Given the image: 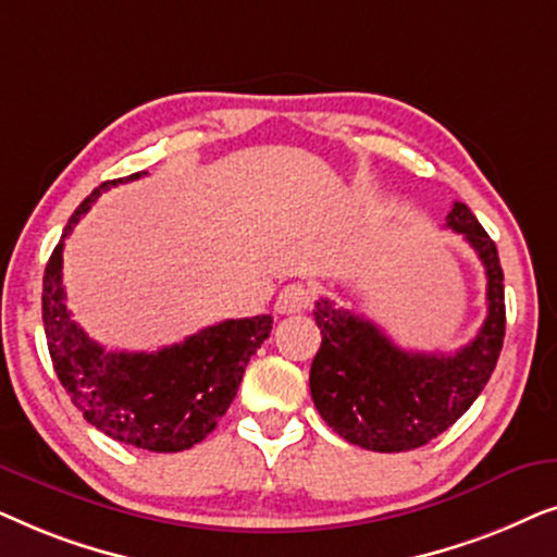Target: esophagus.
I'll return each instance as SVG.
<instances>
[{
    "instance_id": "34e87169",
    "label": "esophagus",
    "mask_w": 557,
    "mask_h": 557,
    "mask_svg": "<svg viewBox=\"0 0 557 557\" xmlns=\"http://www.w3.org/2000/svg\"><path fill=\"white\" fill-rule=\"evenodd\" d=\"M311 304V288L304 284H288L286 288H281V294L276 296V314H301L307 311Z\"/></svg>"
}]
</instances>
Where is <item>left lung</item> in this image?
<instances>
[{"label":"left lung","instance_id":"8db88e82","mask_svg":"<svg viewBox=\"0 0 557 557\" xmlns=\"http://www.w3.org/2000/svg\"><path fill=\"white\" fill-rule=\"evenodd\" d=\"M446 227L461 233L486 273V319L454 355L406 352L357 317L319 299L322 347L311 362V400L326 425L368 451H410L454 425L479 398L497 368L505 342V273L497 246L463 202H454Z\"/></svg>","mask_w":557,"mask_h":557}]
</instances>
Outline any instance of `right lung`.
<instances>
[{
	"mask_svg": "<svg viewBox=\"0 0 557 557\" xmlns=\"http://www.w3.org/2000/svg\"><path fill=\"white\" fill-rule=\"evenodd\" d=\"M141 174L103 182L67 220L45 265L42 322L52 368L83 418L121 444L174 454L200 444L225 416L273 319H227L157 352H111L73 322L63 288L65 238L103 189Z\"/></svg>",
	"mask_w": 557,
	"mask_h": 557,
	"instance_id": "1",
	"label": "right lung"
}]
</instances>
